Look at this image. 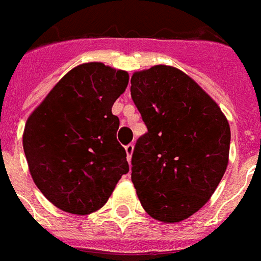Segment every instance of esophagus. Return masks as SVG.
<instances>
[{"label":"esophagus","instance_id":"esophagus-1","mask_svg":"<svg viewBox=\"0 0 261 261\" xmlns=\"http://www.w3.org/2000/svg\"><path fill=\"white\" fill-rule=\"evenodd\" d=\"M133 152H134V145H127L126 146V154H127V161H128V164L131 162Z\"/></svg>","mask_w":261,"mask_h":261}]
</instances>
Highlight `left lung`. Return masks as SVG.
Segmentation results:
<instances>
[{
    "instance_id": "1",
    "label": "left lung",
    "mask_w": 261,
    "mask_h": 261,
    "mask_svg": "<svg viewBox=\"0 0 261 261\" xmlns=\"http://www.w3.org/2000/svg\"><path fill=\"white\" fill-rule=\"evenodd\" d=\"M131 97L147 127L131 160L138 198L154 220L184 221L206 204L225 173L228 119L190 76L171 65L134 72Z\"/></svg>"
}]
</instances>
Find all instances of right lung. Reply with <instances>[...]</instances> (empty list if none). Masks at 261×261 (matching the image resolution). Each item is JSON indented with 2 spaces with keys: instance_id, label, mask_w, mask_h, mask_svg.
I'll use <instances>...</instances> for the list:
<instances>
[{
  "instance_id": "add662e5",
  "label": "right lung",
  "mask_w": 261,
  "mask_h": 261,
  "mask_svg": "<svg viewBox=\"0 0 261 261\" xmlns=\"http://www.w3.org/2000/svg\"><path fill=\"white\" fill-rule=\"evenodd\" d=\"M128 73L103 63H84L65 73L25 123L22 146L32 178L61 211L90 215L107 202L128 173L116 141L112 106Z\"/></svg>"
}]
</instances>
